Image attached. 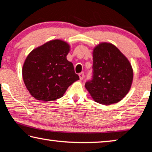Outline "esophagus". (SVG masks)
I'll return each instance as SVG.
<instances>
[{
	"instance_id": "obj_1",
	"label": "esophagus",
	"mask_w": 152,
	"mask_h": 152,
	"mask_svg": "<svg viewBox=\"0 0 152 152\" xmlns=\"http://www.w3.org/2000/svg\"><path fill=\"white\" fill-rule=\"evenodd\" d=\"M79 77H80V79L81 80H83L84 79V72H81V73H80L79 74Z\"/></svg>"
}]
</instances>
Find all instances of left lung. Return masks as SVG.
<instances>
[{"instance_id": "8db88e82", "label": "left lung", "mask_w": 152, "mask_h": 152, "mask_svg": "<svg viewBox=\"0 0 152 152\" xmlns=\"http://www.w3.org/2000/svg\"><path fill=\"white\" fill-rule=\"evenodd\" d=\"M92 56V77L86 82V88L98 103H117L130 90L133 76L132 65L111 43H100Z\"/></svg>"}]
</instances>
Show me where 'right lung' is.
<instances>
[{"label":"right lung","instance_id":"add662e5","mask_svg":"<svg viewBox=\"0 0 152 152\" xmlns=\"http://www.w3.org/2000/svg\"><path fill=\"white\" fill-rule=\"evenodd\" d=\"M70 45L52 40L33 50L25 61L22 74L29 93L39 101H55L79 80L73 64L66 58Z\"/></svg>","mask_w":152,"mask_h":152}]
</instances>
